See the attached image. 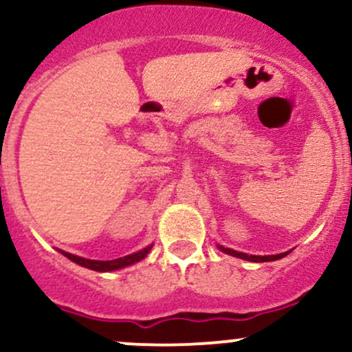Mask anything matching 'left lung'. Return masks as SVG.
Wrapping results in <instances>:
<instances>
[{"mask_svg":"<svg viewBox=\"0 0 352 352\" xmlns=\"http://www.w3.org/2000/svg\"><path fill=\"white\" fill-rule=\"evenodd\" d=\"M218 248L221 250V252L232 254V256H236V258H241V260H246V261H256V263H263V261H274V260H280V258L286 256L288 252L286 253H280V254H270V256H254V254H246V253H240V252H235V250L232 248H225V246H218Z\"/></svg>","mask_w":352,"mask_h":352,"instance_id":"obj_1","label":"left lung"}]
</instances>
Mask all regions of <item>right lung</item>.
<instances>
[{
	"mask_svg": "<svg viewBox=\"0 0 352 352\" xmlns=\"http://www.w3.org/2000/svg\"><path fill=\"white\" fill-rule=\"evenodd\" d=\"M151 248H152V245L147 246V248L140 250V252H137V253L127 254V256L117 258V260H109V261L86 260V258L76 256V254H71V253H66V252H60V253H63L64 256L69 258L71 261H74V263H78V265H80V266H86V268L94 270V272H114V270L124 268V266L134 265V263H137V261L144 260V258L147 256V253L151 252Z\"/></svg>",
	"mask_w": 352,
	"mask_h": 352,
	"instance_id": "1",
	"label": "right lung"
}]
</instances>
